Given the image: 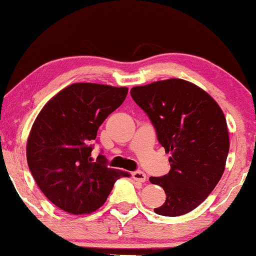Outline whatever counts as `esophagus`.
Listing matches in <instances>:
<instances>
[{
	"label": "esophagus",
	"mask_w": 256,
	"mask_h": 256,
	"mask_svg": "<svg viewBox=\"0 0 256 256\" xmlns=\"http://www.w3.org/2000/svg\"><path fill=\"white\" fill-rule=\"evenodd\" d=\"M132 176L135 180L141 182V183H144V182L146 180V174L143 172V171H140V170L134 171V172L132 174Z\"/></svg>",
	"instance_id": "obj_1"
}]
</instances>
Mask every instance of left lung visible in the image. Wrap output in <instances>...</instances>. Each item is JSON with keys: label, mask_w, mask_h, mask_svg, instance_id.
Returning <instances> with one entry per match:
<instances>
[{"label": "left lung", "mask_w": 256, "mask_h": 256, "mask_svg": "<svg viewBox=\"0 0 256 256\" xmlns=\"http://www.w3.org/2000/svg\"><path fill=\"white\" fill-rule=\"evenodd\" d=\"M130 96L148 115L160 146L171 152L169 172L149 178L166 194L154 211L183 216L200 205L222 176L230 150L225 115L205 90L186 80L132 87Z\"/></svg>", "instance_id": "left-lung-1"}]
</instances>
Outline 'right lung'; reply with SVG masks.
Masks as SVG:
<instances>
[{"instance_id": "obj_1", "label": "right lung", "mask_w": 256, "mask_h": 256, "mask_svg": "<svg viewBox=\"0 0 256 256\" xmlns=\"http://www.w3.org/2000/svg\"><path fill=\"white\" fill-rule=\"evenodd\" d=\"M128 88L99 84L70 85L45 104L31 128L28 166L42 192L62 211L84 214L106 202L114 183L129 177L90 152L98 129L118 108Z\"/></svg>"}]
</instances>
